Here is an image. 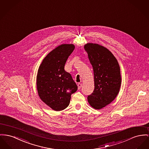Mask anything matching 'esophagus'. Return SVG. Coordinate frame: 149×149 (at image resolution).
<instances>
[{"label": "esophagus", "instance_id": "34e87169", "mask_svg": "<svg viewBox=\"0 0 149 149\" xmlns=\"http://www.w3.org/2000/svg\"><path fill=\"white\" fill-rule=\"evenodd\" d=\"M81 86H82V85H81V84H80V83H79V84H77V86H78V89H81Z\"/></svg>", "mask_w": 149, "mask_h": 149}]
</instances>
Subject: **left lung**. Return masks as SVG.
Segmentation results:
<instances>
[{
  "mask_svg": "<svg viewBox=\"0 0 149 149\" xmlns=\"http://www.w3.org/2000/svg\"><path fill=\"white\" fill-rule=\"evenodd\" d=\"M84 49L93 68L95 86L88 101L93 108L102 109L119 93L121 83L120 66L112 52L101 45L88 43Z\"/></svg>",
  "mask_w": 149,
  "mask_h": 149,
  "instance_id": "left-lung-1",
  "label": "left lung"
}]
</instances>
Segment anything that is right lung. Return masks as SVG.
Wrapping results in <instances>:
<instances>
[{"label": "right lung", "instance_id": "right-lung-1", "mask_svg": "<svg viewBox=\"0 0 149 149\" xmlns=\"http://www.w3.org/2000/svg\"><path fill=\"white\" fill-rule=\"evenodd\" d=\"M74 48L73 44L58 46L47 55L38 70L36 83L38 95L54 111L66 109L72 94L77 90L70 74L64 70L65 64Z\"/></svg>", "mask_w": 149, "mask_h": 149}]
</instances>
